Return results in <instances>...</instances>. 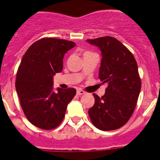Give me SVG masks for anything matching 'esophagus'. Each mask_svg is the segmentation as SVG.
<instances>
[{"label": "esophagus", "mask_w": 160, "mask_h": 160, "mask_svg": "<svg viewBox=\"0 0 160 160\" xmlns=\"http://www.w3.org/2000/svg\"><path fill=\"white\" fill-rule=\"evenodd\" d=\"M85 92L83 91V90H77V95L80 96V95H83V94H84Z\"/></svg>", "instance_id": "1"}]
</instances>
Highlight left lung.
I'll use <instances>...</instances> for the list:
<instances>
[{"mask_svg":"<svg viewBox=\"0 0 160 160\" xmlns=\"http://www.w3.org/2000/svg\"><path fill=\"white\" fill-rule=\"evenodd\" d=\"M102 52L98 78L108 87L102 98L94 94V105L88 110L93 124L102 131L123 127L132 116L142 88L138 64L131 52L112 37L87 40Z\"/></svg>","mask_w":160,"mask_h":160,"instance_id":"1","label":"left lung"}]
</instances>
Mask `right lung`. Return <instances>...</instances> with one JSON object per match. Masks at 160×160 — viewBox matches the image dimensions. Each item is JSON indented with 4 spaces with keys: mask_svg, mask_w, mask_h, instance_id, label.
Returning a JSON list of instances; mask_svg holds the SVG:
<instances>
[{
    "mask_svg": "<svg viewBox=\"0 0 160 160\" xmlns=\"http://www.w3.org/2000/svg\"><path fill=\"white\" fill-rule=\"evenodd\" d=\"M75 46L66 40L43 38L33 43L22 58L15 88L25 116L41 129L57 128L76 95L74 88L53 90V77L62 71L64 55Z\"/></svg>",
    "mask_w": 160,
    "mask_h": 160,
    "instance_id": "add662e5",
    "label": "right lung"
}]
</instances>
